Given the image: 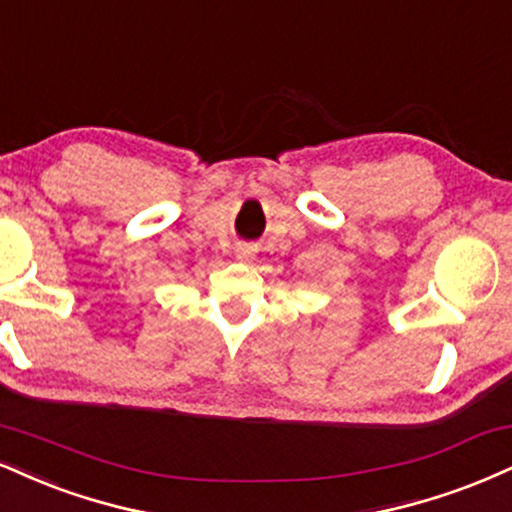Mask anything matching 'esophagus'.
<instances>
[{
    "mask_svg": "<svg viewBox=\"0 0 512 512\" xmlns=\"http://www.w3.org/2000/svg\"><path fill=\"white\" fill-rule=\"evenodd\" d=\"M252 255H255V248H252V245H248V243H240L236 248L238 260H250Z\"/></svg>",
    "mask_w": 512,
    "mask_h": 512,
    "instance_id": "1",
    "label": "esophagus"
}]
</instances>
